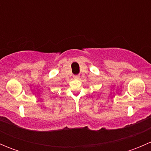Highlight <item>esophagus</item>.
<instances>
[{"label": "esophagus", "mask_w": 151, "mask_h": 151, "mask_svg": "<svg viewBox=\"0 0 151 151\" xmlns=\"http://www.w3.org/2000/svg\"><path fill=\"white\" fill-rule=\"evenodd\" d=\"M74 77L75 79H79V78H80V75H74Z\"/></svg>", "instance_id": "1"}]
</instances>
